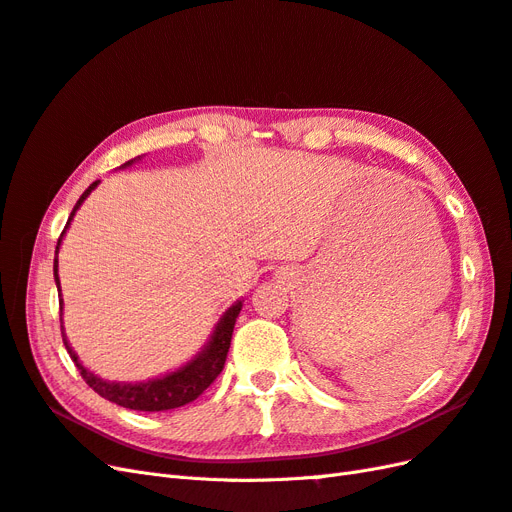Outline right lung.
I'll use <instances>...</instances> for the list:
<instances>
[{"instance_id": "obj_1", "label": "right lung", "mask_w": 512, "mask_h": 512, "mask_svg": "<svg viewBox=\"0 0 512 512\" xmlns=\"http://www.w3.org/2000/svg\"><path fill=\"white\" fill-rule=\"evenodd\" d=\"M134 160L126 162L123 166L132 164ZM100 181H94L89 188L83 192V196L76 200V205L70 213L68 224L61 232V237L57 241L55 247V262H53V275H55V284L59 290V275H57V252H59V243L64 239L66 230L74 218L76 209L83 205V200L91 194V190L98 188ZM243 303L237 301L235 305H230L224 316L220 318V322L215 324V331L211 335V339L207 342V346L200 350L192 361H188L185 365H181L179 369L170 371V374L162 376V378H153L147 382H108L98 378L79 361V356L70 348L66 333L61 331V337H64V346L70 354V359L74 361L76 369L81 371L83 380L94 389L100 397L113 401L117 406L130 408V410H143V412H162V410H173V408H181L185 404H190L198 395H203L205 389H209V384L220 376V371L224 369L226 363V354L230 348V339H232V329H235L237 316L241 312ZM59 309H64V303L59 301Z\"/></svg>"}]
</instances>
